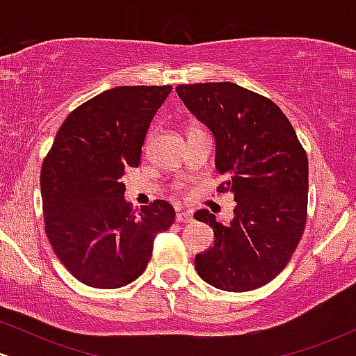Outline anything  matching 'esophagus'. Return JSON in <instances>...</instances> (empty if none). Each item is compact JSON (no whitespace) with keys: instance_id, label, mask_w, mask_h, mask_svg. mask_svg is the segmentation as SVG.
I'll use <instances>...</instances> for the list:
<instances>
[{"instance_id":"34e87169","label":"esophagus","mask_w":356,"mask_h":356,"mask_svg":"<svg viewBox=\"0 0 356 356\" xmlns=\"http://www.w3.org/2000/svg\"><path fill=\"white\" fill-rule=\"evenodd\" d=\"M175 220H177V222H182V224H186V222H192V214L191 212H177V216H175Z\"/></svg>"}]
</instances>
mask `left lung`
Segmentation results:
<instances>
[{
    "label": "left lung",
    "mask_w": 356,
    "mask_h": 356,
    "mask_svg": "<svg viewBox=\"0 0 356 356\" xmlns=\"http://www.w3.org/2000/svg\"><path fill=\"white\" fill-rule=\"evenodd\" d=\"M177 95L216 138L219 192L234 194V218L222 224L207 209L194 218L214 231V246L195 256L206 283L251 291L283 271L303 236L308 157L275 102L231 81L179 85Z\"/></svg>",
    "instance_id": "8db88e82"
}]
</instances>
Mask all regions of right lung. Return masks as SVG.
<instances>
[{
  "label": "right lung",
  "mask_w": 356,
  "mask_h": 356,
  "mask_svg": "<svg viewBox=\"0 0 356 356\" xmlns=\"http://www.w3.org/2000/svg\"><path fill=\"white\" fill-rule=\"evenodd\" d=\"M162 87H115L65 118L40 175L44 231L76 280L115 289L136 281L152 256L154 239L172 226L169 202L132 211L120 182L140 164L150 122L169 97Z\"/></svg>",
  "instance_id": "obj_1"
}]
</instances>
